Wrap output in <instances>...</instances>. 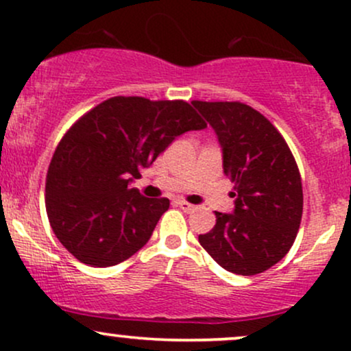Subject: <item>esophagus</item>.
<instances>
[{
    "mask_svg": "<svg viewBox=\"0 0 351 351\" xmlns=\"http://www.w3.org/2000/svg\"><path fill=\"white\" fill-rule=\"evenodd\" d=\"M178 206L183 209L184 213H193V211H196V209H198V206H195V204H191V203H188V201H178Z\"/></svg>",
    "mask_w": 351,
    "mask_h": 351,
    "instance_id": "34e87169",
    "label": "esophagus"
}]
</instances>
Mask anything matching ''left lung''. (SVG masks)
<instances>
[{
  "mask_svg": "<svg viewBox=\"0 0 351 351\" xmlns=\"http://www.w3.org/2000/svg\"><path fill=\"white\" fill-rule=\"evenodd\" d=\"M193 106L215 128L236 198L234 213L216 211L215 228L199 234V244L226 271L256 276L279 263L299 232V167L284 136L256 108L203 100Z\"/></svg>",
  "mask_w": 351,
  "mask_h": 351,
  "instance_id": "8db88e82",
  "label": "left lung"
}]
</instances>
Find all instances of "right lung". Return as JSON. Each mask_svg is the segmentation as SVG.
Here are the masks:
<instances>
[{
    "label": "right lung",
    "instance_id": "obj_1",
    "mask_svg": "<svg viewBox=\"0 0 351 351\" xmlns=\"http://www.w3.org/2000/svg\"><path fill=\"white\" fill-rule=\"evenodd\" d=\"M204 127L184 100L119 95L84 114L47 170L46 211L59 243L92 267L123 263L140 251L170 199L145 198L128 183L176 136Z\"/></svg>",
    "mask_w": 351,
    "mask_h": 351
}]
</instances>
